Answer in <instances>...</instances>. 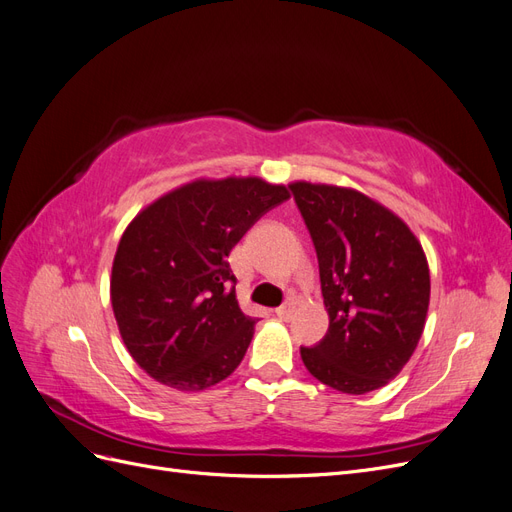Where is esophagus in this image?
I'll list each match as a JSON object with an SVG mask.
<instances>
[{"mask_svg": "<svg viewBox=\"0 0 512 512\" xmlns=\"http://www.w3.org/2000/svg\"><path fill=\"white\" fill-rule=\"evenodd\" d=\"M292 314H294V307H292V303H284L282 307H277V309H275V316H277V318H282V320L292 318Z\"/></svg>", "mask_w": 512, "mask_h": 512, "instance_id": "1", "label": "esophagus"}]
</instances>
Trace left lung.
<instances>
[{
	"mask_svg": "<svg viewBox=\"0 0 512 512\" xmlns=\"http://www.w3.org/2000/svg\"><path fill=\"white\" fill-rule=\"evenodd\" d=\"M294 203L314 241L329 331L301 346L309 374L335 391L365 395L393 380L423 335L429 267L395 213L365 194L297 181Z\"/></svg>",
	"mask_w": 512,
	"mask_h": 512,
	"instance_id": "left-lung-1",
	"label": "left lung"
}]
</instances>
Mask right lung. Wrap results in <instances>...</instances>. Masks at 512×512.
Masks as SVG:
<instances>
[{
    "label": "right lung",
    "instance_id": "1",
    "mask_svg": "<svg viewBox=\"0 0 512 512\" xmlns=\"http://www.w3.org/2000/svg\"><path fill=\"white\" fill-rule=\"evenodd\" d=\"M284 185L256 177L192 181L143 209L119 241L111 303L123 344L151 378L203 391L243 361L256 320L237 303L228 254Z\"/></svg>",
    "mask_w": 512,
    "mask_h": 512
}]
</instances>
